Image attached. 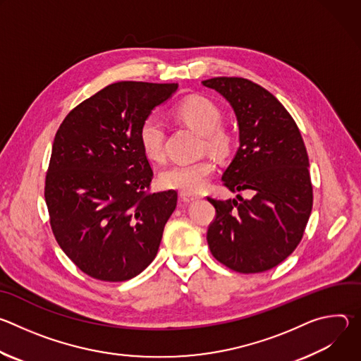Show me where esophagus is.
<instances>
[{
	"label": "esophagus",
	"instance_id": "obj_1",
	"mask_svg": "<svg viewBox=\"0 0 361 361\" xmlns=\"http://www.w3.org/2000/svg\"><path fill=\"white\" fill-rule=\"evenodd\" d=\"M180 198H181V201H184V202H191V201H194V200H198V195H194V194H191V192H181V194H180Z\"/></svg>",
	"mask_w": 361,
	"mask_h": 361
}]
</instances>
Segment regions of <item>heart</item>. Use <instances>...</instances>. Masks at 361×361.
Returning a JSON list of instances; mask_svg holds the SVG:
<instances>
[{
	"label": "heart",
	"mask_w": 361,
	"mask_h": 361,
	"mask_svg": "<svg viewBox=\"0 0 361 361\" xmlns=\"http://www.w3.org/2000/svg\"><path fill=\"white\" fill-rule=\"evenodd\" d=\"M174 116L204 135L205 145L219 156L228 152L231 145L230 135L220 128L221 111L207 98L190 97L174 109ZM138 138L145 157L151 161H161L164 157L166 126L157 116H148L140 126ZM216 170L214 161L204 159L194 163H180L164 169L159 181L164 188L178 190L181 192H198L207 185Z\"/></svg>",
	"instance_id": "1"
}]
</instances>
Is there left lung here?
<instances>
[{"label": "left lung", "mask_w": 361, "mask_h": 361, "mask_svg": "<svg viewBox=\"0 0 361 361\" xmlns=\"http://www.w3.org/2000/svg\"><path fill=\"white\" fill-rule=\"evenodd\" d=\"M202 84L226 98L238 126L240 145L221 180L231 191L252 195L207 198L217 213L207 231L209 247L237 273H263L295 250L312 214L307 149L293 117L262 85L238 77Z\"/></svg>", "instance_id": "left-lung-1"}]
</instances>
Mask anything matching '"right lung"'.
<instances>
[{
	"label": "right lung",
	"mask_w": 361,
	"mask_h": 361,
	"mask_svg": "<svg viewBox=\"0 0 361 361\" xmlns=\"http://www.w3.org/2000/svg\"><path fill=\"white\" fill-rule=\"evenodd\" d=\"M177 88L110 84L77 106L56 134L44 192L51 228L92 279L126 281L156 259L177 191L147 192L152 170L138 131Z\"/></svg>",
	"instance_id": "add662e5"
}]
</instances>
